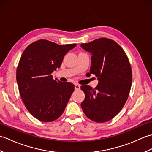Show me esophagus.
Returning <instances> with one entry per match:
<instances>
[{"label": "esophagus", "mask_w": 152, "mask_h": 152, "mask_svg": "<svg viewBox=\"0 0 152 152\" xmlns=\"http://www.w3.org/2000/svg\"><path fill=\"white\" fill-rule=\"evenodd\" d=\"M80 86L78 84V83H75V89L78 90L80 89Z\"/></svg>", "instance_id": "esophagus-1"}]
</instances>
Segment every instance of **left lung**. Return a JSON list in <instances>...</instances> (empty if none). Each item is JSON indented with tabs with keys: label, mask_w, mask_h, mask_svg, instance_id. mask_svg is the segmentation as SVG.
Masks as SVG:
<instances>
[{
	"label": "left lung",
	"mask_w": 152,
	"mask_h": 152,
	"mask_svg": "<svg viewBox=\"0 0 152 152\" xmlns=\"http://www.w3.org/2000/svg\"><path fill=\"white\" fill-rule=\"evenodd\" d=\"M91 53L89 74H95L99 83L95 89L82 86L85 99L81 106L91 120L103 123L114 118L124 107L132 84V70L124 50L114 40L101 38L82 44Z\"/></svg>",
	"instance_id": "left-lung-1"
}]
</instances>
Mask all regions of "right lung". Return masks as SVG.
Listing matches in <instances>:
<instances>
[{
    "mask_svg": "<svg viewBox=\"0 0 152 152\" xmlns=\"http://www.w3.org/2000/svg\"><path fill=\"white\" fill-rule=\"evenodd\" d=\"M76 46L42 39L28 45L23 52L16 71L19 94L28 111L38 120L53 121L65 109L74 85L53 80L51 73Z\"/></svg>",
    "mask_w": 152,
    "mask_h": 152,
    "instance_id": "right-lung-1",
    "label": "right lung"
}]
</instances>
